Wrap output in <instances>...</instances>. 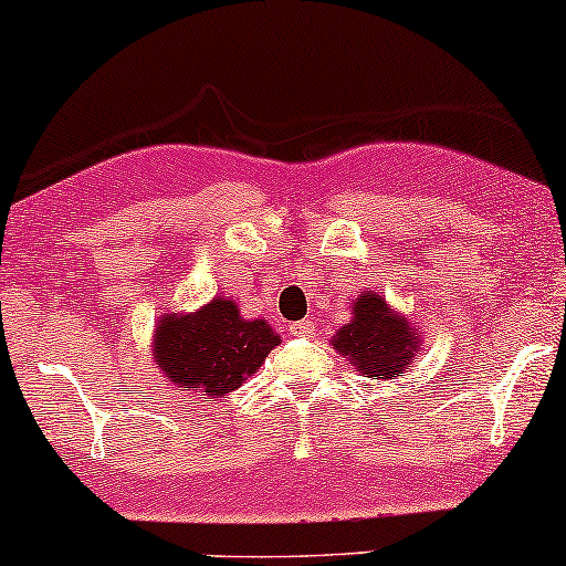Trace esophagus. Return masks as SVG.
I'll list each match as a JSON object with an SVG mask.
<instances>
[{"label":"esophagus","mask_w":566,"mask_h":566,"mask_svg":"<svg viewBox=\"0 0 566 566\" xmlns=\"http://www.w3.org/2000/svg\"><path fill=\"white\" fill-rule=\"evenodd\" d=\"M290 335H295V337H313V335H316V324H313V322H295V324H290Z\"/></svg>","instance_id":"34e87169"}]
</instances>
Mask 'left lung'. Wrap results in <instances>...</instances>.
I'll return each instance as SVG.
<instances>
[{
    "label": "left lung",
    "mask_w": 566,
    "mask_h": 566,
    "mask_svg": "<svg viewBox=\"0 0 566 566\" xmlns=\"http://www.w3.org/2000/svg\"><path fill=\"white\" fill-rule=\"evenodd\" d=\"M424 332L385 301L379 292L364 290L353 303L350 322L329 339L339 356L348 358L360 377H403L421 350Z\"/></svg>",
    "instance_id": "1"
}]
</instances>
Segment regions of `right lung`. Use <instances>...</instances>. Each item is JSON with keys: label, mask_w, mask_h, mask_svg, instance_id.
<instances>
[{"label": "right lung", "mask_w": 566, "mask_h": 566, "mask_svg": "<svg viewBox=\"0 0 566 566\" xmlns=\"http://www.w3.org/2000/svg\"><path fill=\"white\" fill-rule=\"evenodd\" d=\"M279 343L265 318H244L240 305L218 295L197 311L160 316L149 348L174 387L221 398L253 377Z\"/></svg>", "instance_id": "obj_1"}]
</instances>
